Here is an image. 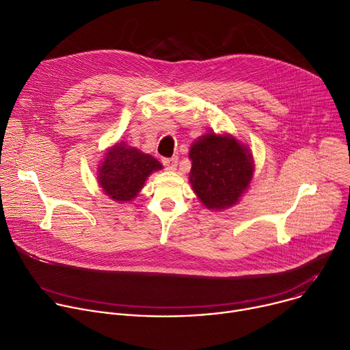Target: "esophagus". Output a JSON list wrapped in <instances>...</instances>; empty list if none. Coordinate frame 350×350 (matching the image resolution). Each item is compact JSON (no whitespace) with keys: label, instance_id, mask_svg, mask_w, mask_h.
Here are the masks:
<instances>
[{"label":"esophagus","instance_id":"obj_1","mask_svg":"<svg viewBox=\"0 0 350 350\" xmlns=\"http://www.w3.org/2000/svg\"><path fill=\"white\" fill-rule=\"evenodd\" d=\"M163 164H164L165 170H168V171H175V170H176V165H178V159H176V157L164 159V160H163Z\"/></svg>","mask_w":350,"mask_h":350}]
</instances>
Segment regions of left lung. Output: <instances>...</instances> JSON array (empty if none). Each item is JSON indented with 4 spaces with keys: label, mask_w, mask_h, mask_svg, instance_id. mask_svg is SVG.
Wrapping results in <instances>:
<instances>
[{
    "label": "left lung",
    "mask_w": 350,
    "mask_h": 350,
    "mask_svg": "<svg viewBox=\"0 0 350 350\" xmlns=\"http://www.w3.org/2000/svg\"><path fill=\"white\" fill-rule=\"evenodd\" d=\"M189 183L210 211H224L239 203L254 175L250 147L230 133L210 131L189 150Z\"/></svg>",
    "instance_id": "8db88e82"
}]
</instances>
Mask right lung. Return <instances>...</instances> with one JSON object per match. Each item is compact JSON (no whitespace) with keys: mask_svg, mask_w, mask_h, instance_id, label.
Listing matches in <instances>:
<instances>
[{"mask_svg":"<svg viewBox=\"0 0 350 350\" xmlns=\"http://www.w3.org/2000/svg\"><path fill=\"white\" fill-rule=\"evenodd\" d=\"M163 170L152 155L125 142H116L104 152L97 165V182L109 200L128 203L137 198L147 178Z\"/></svg>","mask_w":350,"mask_h":350,"instance_id":"1","label":"right lung"}]
</instances>
